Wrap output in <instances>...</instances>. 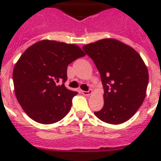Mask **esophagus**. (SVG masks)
I'll return each mask as SVG.
<instances>
[{"instance_id": "obj_1", "label": "esophagus", "mask_w": 161, "mask_h": 161, "mask_svg": "<svg viewBox=\"0 0 161 161\" xmlns=\"http://www.w3.org/2000/svg\"><path fill=\"white\" fill-rule=\"evenodd\" d=\"M82 93L85 96H89L93 93V91L92 90H89V91H82Z\"/></svg>"}]
</instances>
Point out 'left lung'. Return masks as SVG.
Listing matches in <instances>:
<instances>
[{
    "label": "left lung",
    "instance_id": "obj_1",
    "mask_svg": "<svg viewBox=\"0 0 161 161\" xmlns=\"http://www.w3.org/2000/svg\"><path fill=\"white\" fill-rule=\"evenodd\" d=\"M83 50L94 62L104 88V106L94 114L109 124L125 123L146 96L148 71L143 59L131 47L114 38L87 44Z\"/></svg>",
    "mask_w": 161,
    "mask_h": 161
}]
</instances>
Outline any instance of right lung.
<instances>
[{
	"mask_svg": "<svg viewBox=\"0 0 161 161\" xmlns=\"http://www.w3.org/2000/svg\"><path fill=\"white\" fill-rule=\"evenodd\" d=\"M75 44L42 40L25 50L13 72L14 92L26 114L42 124L55 123L68 114L77 92L64 85L67 68L85 56ZM63 81L62 85H57Z\"/></svg>",
	"mask_w": 161,
	"mask_h": 161,
	"instance_id": "add662e5",
	"label": "right lung"
}]
</instances>
